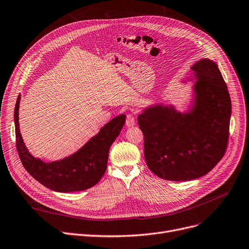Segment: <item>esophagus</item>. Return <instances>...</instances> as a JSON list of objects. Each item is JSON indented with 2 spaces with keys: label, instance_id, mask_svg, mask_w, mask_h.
Returning a JSON list of instances; mask_svg holds the SVG:
<instances>
[{
  "label": "esophagus",
  "instance_id": "obj_1",
  "mask_svg": "<svg viewBox=\"0 0 249 249\" xmlns=\"http://www.w3.org/2000/svg\"><path fill=\"white\" fill-rule=\"evenodd\" d=\"M135 115L132 113H129L126 117V125L128 127H132L135 125Z\"/></svg>",
  "mask_w": 249,
  "mask_h": 249
}]
</instances>
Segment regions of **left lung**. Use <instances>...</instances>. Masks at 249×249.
Listing matches in <instances>:
<instances>
[{"label": "left lung", "instance_id": "left-lung-1", "mask_svg": "<svg viewBox=\"0 0 249 249\" xmlns=\"http://www.w3.org/2000/svg\"><path fill=\"white\" fill-rule=\"evenodd\" d=\"M191 69L198 81L190 113L159 105L138 116L146 164L167 180H191L207 175L223 158L229 141L231 100L217 64L205 58Z\"/></svg>", "mask_w": 249, "mask_h": 249}]
</instances>
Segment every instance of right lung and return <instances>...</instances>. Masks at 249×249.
<instances>
[{"mask_svg":"<svg viewBox=\"0 0 249 249\" xmlns=\"http://www.w3.org/2000/svg\"><path fill=\"white\" fill-rule=\"evenodd\" d=\"M19 103L17 98L14 120L16 147L23 166L44 187L60 193L85 191L94 187L107 169L109 149L120 134L125 123V115H120L105 125L87 144L69 158L45 163L28 152L19 129Z\"/></svg>","mask_w":249,"mask_h":249,"instance_id":"obj_1","label":"right lung"}]
</instances>
